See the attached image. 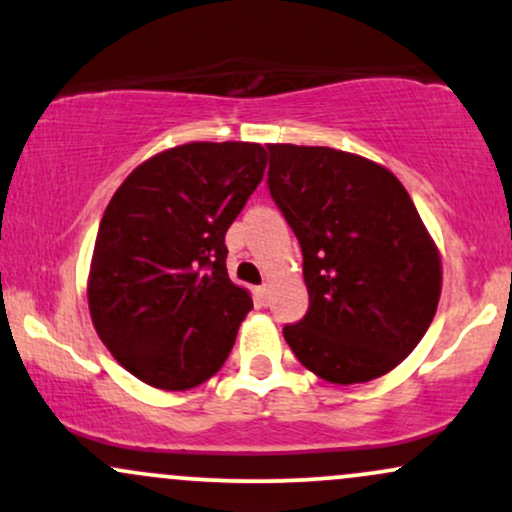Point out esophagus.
I'll return each mask as SVG.
<instances>
[{
    "label": "esophagus",
    "mask_w": 512,
    "mask_h": 512,
    "mask_svg": "<svg viewBox=\"0 0 512 512\" xmlns=\"http://www.w3.org/2000/svg\"><path fill=\"white\" fill-rule=\"evenodd\" d=\"M269 291H272V289H269V284H262V286H257V289H255L257 298H260L262 303H267V301H269Z\"/></svg>",
    "instance_id": "obj_1"
}]
</instances>
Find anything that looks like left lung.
I'll return each mask as SVG.
<instances>
[{
    "label": "left lung",
    "instance_id": "left-lung-1",
    "mask_svg": "<svg viewBox=\"0 0 512 512\" xmlns=\"http://www.w3.org/2000/svg\"><path fill=\"white\" fill-rule=\"evenodd\" d=\"M269 192L303 250L310 296L284 339L317 378L368 383L421 342L440 301V252L409 192L368 158L267 144Z\"/></svg>",
    "mask_w": 512,
    "mask_h": 512
}]
</instances>
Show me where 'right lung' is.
<instances>
[{"label": "right lung", "instance_id": "1", "mask_svg": "<svg viewBox=\"0 0 512 512\" xmlns=\"http://www.w3.org/2000/svg\"><path fill=\"white\" fill-rule=\"evenodd\" d=\"M264 168L262 144L173 146L134 168L105 207L88 310L115 361L142 383L190 390L231 354L252 298L228 279L226 231Z\"/></svg>", "mask_w": 512, "mask_h": 512}]
</instances>
